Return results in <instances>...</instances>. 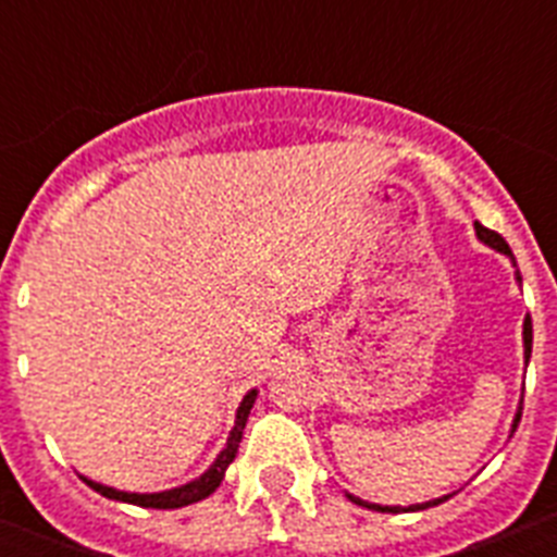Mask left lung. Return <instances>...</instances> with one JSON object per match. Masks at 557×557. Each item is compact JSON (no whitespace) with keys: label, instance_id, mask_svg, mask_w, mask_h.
I'll use <instances>...</instances> for the list:
<instances>
[{"label":"left lung","instance_id":"left-lung-1","mask_svg":"<svg viewBox=\"0 0 557 557\" xmlns=\"http://www.w3.org/2000/svg\"><path fill=\"white\" fill-rule=\"evenodd\" d=\"M474 231H476V239H480L482 245H488L491 250H499V253L508 256L510 262H513V268H516L513 250L508 248V243H505V239H502V236L496 234V231L485 228V225H482V223H474ZM516 282L521 284V273H519V270H516ZM521 343H524V366H528L530 354H533V321H530V314H528V318H524V326H521ZM519 421H521V401H519V410H516V416H513V424H510V437H513V432H516V426H519ZM346 496L354 502V505H362V508H368V510H379V513H398V510H426V508H435V505H441V502L449 499L451 494L437 496V499H430V502H421V505H410V508H401V505H376V502H366V499H359V496H354V494H346Z\"/></svg>","mask_w":557,"mask_h":557}]
</instances>
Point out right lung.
<instances>
[{"instance_id":"obj_1","label":"right lung","mask_w":557,"mask_h":557,"mask_svg":"<svg viewBox=\"0 0 557 557\" xmlns=\"http://www.w3.org/2000/svg\"><path fill=\"white\" fill-rule=\"evenodd\" d=\"M256 396H259V391H256V387H250V391L243 396V401H239V407H236V418H234V426H231V432H228V441H225V446L220 449V455L214 457V462H211L209 469H206L200 476H195V480L178 485V488L156 491V494H136V491H120V488H113V485H102V482L91 480V476L81 474V480L86 482L88 488H95L97 494L106 496V499L127 502V505H139V508L172 510V508H186V505H195V502L206 499V496H211L214 491L220 488V482H223L225 471H228V466L234 462L236 451H239V441H243V430H245V424H248V416L256 405Z\"/></svg>"}]
</instances>
